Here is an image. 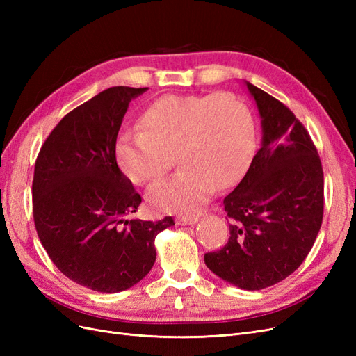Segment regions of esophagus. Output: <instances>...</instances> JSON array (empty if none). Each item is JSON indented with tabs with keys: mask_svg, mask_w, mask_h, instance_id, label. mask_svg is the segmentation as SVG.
I'll list each match as a JSON object with an SVG mask.
<instances>
[{
	"mask_svg": "<svg viewBox=\"0 0 356 356\" xmlns=\"http://www.w3.org/2000/svg\"><path fill=\"white\" fill-rule=\"evenodd\" d=\"M199 221V215H178L177 217V224L179 225H191L196 224Z\"/></svg>",
	"mask_w": 356,
	"mask_h": 356,
	"instance_id": "1",
	"label": "esophagus"
}]
</instances>
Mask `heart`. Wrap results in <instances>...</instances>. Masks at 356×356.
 Segmentation results:
<instances>
[{
	"mask_svg": "<svg viewBox=\"0 0 356 356\" xmlns=\"http://www.w3.org/2000/svg\"><path fill=\"white\" fill-rule=\"evenodd\" d=\"M255 152L254 118L248 106L229 93L168 95L141 117V131L124 132L115 156L135 184H152L175 163L181 170L148 191L159 211L195 213L215 188L234 186Z\"/></svg>",
	"mask_w": 356,
	"mask_h": 356,
	"instance_id": "b5f03b06",
	"label": "heart"
}]
</instances>
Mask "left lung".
<instances>
[{
	"instance_id": "left-lung-1",
	"label": "left lung",
	"mask_w": 356,
	"mask_h": 356,
	"mask_svg": "<svg viewBox=\"0 0 356 356\" xmlns=\"http://www.w3.org/2000/svg\"><path fill=\"white\" fill-rule=\"evenodd\" d=\"M246 88L261 117V148L224 197L229 242L204 254V264L225 282L255 291L284 281L310 252L324 217V170L294 113L254 84Z\"/></svg>"
}]
</instances>
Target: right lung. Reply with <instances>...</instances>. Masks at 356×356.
Here are the masks:
<instances>
[{
    "label": "right lung",
    "mask_w": 356,
    "mask_h": 356,
    "mask_svg": "<svg viewBox=\"0 0 356 356\" xmlns=\"http://www.w3.org/2000/svg\"><path fill=\"white\" fill-rule=\"evenodd\" d=\"M148 88L115 86L70 111L35 160L32 212L59 270L86 288L118 293L156 261V236L174 218L127 220L141 196L117 165L115 141L129 102Z\"/></svg>",
    "instance_id": "add662e5"
}]
</instances>
